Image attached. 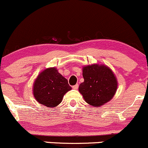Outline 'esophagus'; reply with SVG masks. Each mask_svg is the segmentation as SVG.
<instances>
[{
    "label": "esophagus",
    "mask_w": 148,
    "mask_h": 148,
    "mask_svg": "<svg viewBox=\"0 0 148 148\" xmlns=\"http://www.w3.org/2000/svg\"><path fill=\"white\" fill-rule=\"evenodd\" d=\"M73 88L74 89V90H77V88H78V84H76V85H75L73 86Z\"/></svg>",
    "instance_id": "1"
}]
</instances>
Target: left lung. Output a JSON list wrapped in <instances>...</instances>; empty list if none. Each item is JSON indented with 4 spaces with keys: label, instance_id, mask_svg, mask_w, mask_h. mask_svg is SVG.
Segmentation results:
<instances>
[{
    "label": "left lung",
    "instance_id": "1",
    "mask_svg": "<svg viewBox=\"0 0 148 148\" xmlns=\"http://www.w3.org/2000/svg\"><path fill=\"white\" fill-rule=\"evenodd\" d=\"M84 82L79 92L87 104L92 106H103L116 94L118 82L112 70L105 65L92 64L82 68Z\"/></svg>",
    "mask_w": 148,
    "mask_h": 148
}]
</instances>
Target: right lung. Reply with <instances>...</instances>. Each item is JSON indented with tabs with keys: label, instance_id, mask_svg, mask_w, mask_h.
Segmentation results:
<instances>
[{
	"label": "right lung",
	"instance_id": "add662e5",
	"mask_svg": "<svg viewBox=\"0 0 148 148\" xmlns=\"http://www.w3.org/2000/svg\"><path fill=\"white\" fill-rule=\"evenodd\" d=\"M71 89L67 79L56 68H49L41 72L36 78L33 95L39 104L52 108L58 106L65 94Z\"/></svg>",
	"mask_w": 148,
	"mask_h": 148
}]
</instances>
